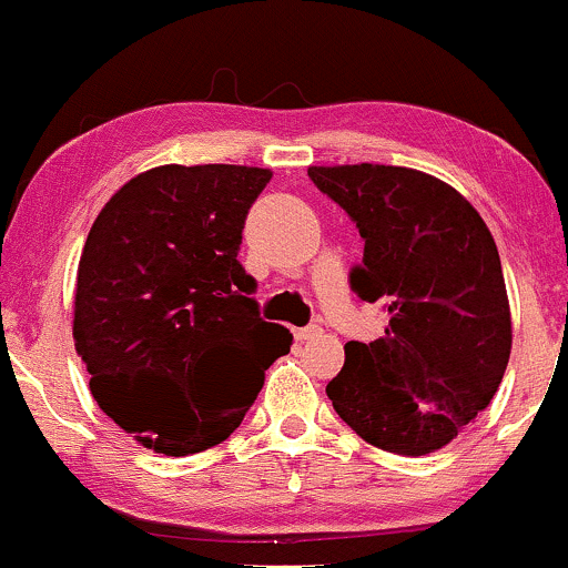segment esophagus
Returning <instances> with one entry per match:
<instances>
[{
	"instance_id": "obj_1",
	"label": "esophagus",
	"mask_w": 568,
	"mask_h": 568,
	"mask_svg": "<svg viewBox=\"0 0 568 568\" xmlns=\"http://www.w3.org/2000/svg\"><path fill=\"white\" fill-rule=\"evenodd\" d=\"M321 334V326H302V329H294V337L304 343V339H313Z\"/></svg>"
}]
</instances>
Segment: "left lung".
Listing matches in <instances>:
<instances>
[{"label":"left lung","instance_id":"obj_1","mask_svg":"<svg viewBox=\"0 0 568 568\" xmlns=\"http://www.w3.org/2000/svg\"><path fill=\"white\" fill-rule=\"evenodd\" d=\"M307 176L364 239L351 288L389 310L384 337L345 345L326 394L367 444L429 455L487 408L509 364L511 313L495 239L455 187L416 169L310 165Z\"/></svg>","mask_w":568,"mask_h":568}]
</instances>
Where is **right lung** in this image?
I'll return each instance as SVG.
<instances>
[{
  "label": "right lung",
  "instance_id": "1",
  "mask_svg": "<svg viewBox=\"0 0 568 568\" xmlns=\"http://www.w3.org/2000/svg\"><path fill=\"white\" fill-rule=\"evenodd\" d=\"M272 179L250 165H160L92 223L73 339L105 416L146 449L184 457L242 425L291 332L261 318L239 264L250 206Z\"/></svg>",
  "mask_w": 568,
  "mask_h": 568
}]
</instances>
